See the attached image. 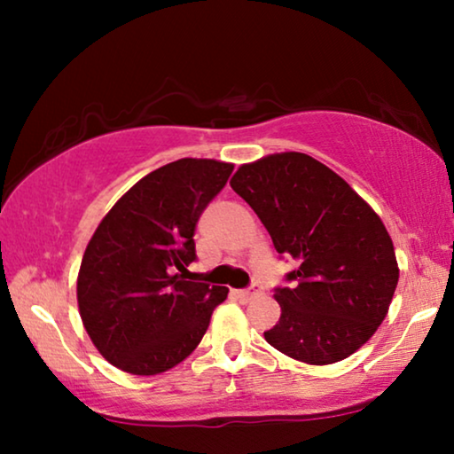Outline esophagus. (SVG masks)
I'll return each mask as SVG.
<instances>
[{
  "label": "esophagus",
  "mask_w": 454,
  "mask_h": 454,
  "mask_svg": "<svg viewBox=\"0 0 454 454\" xmlns=\"http://www.w3.org/2000/svg\"><path fill=\"white\" fill-rule=\"evenodd\" d=\"M262 291H260V287H252V289H241V291H235V297L241 301H250L254 300V297H258Z\"/></svg>",
  "instance_id": "34e87169"
}]
</instances>
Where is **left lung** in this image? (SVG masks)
<instances>
[{
  "label": "left lung",
  "mask_w": 454,
  "mask_h": 454,
  "mask_svg": "<svg viewBox=\"0 0 454 454\" xmlns=\"http://www.w3.org/2000/svg\"><path fill=\"white\" fill-rule=\"evenodd\" d=\"M231 188L254 208L278 254L295 260L278 287L281 318L266 343L309 365L349 357L387 318L399 283L393 239L376 210L320 160L275 153L241 165Z\"/></svg>",
  "instance_id": "left-lung-1"
}]
</instances>
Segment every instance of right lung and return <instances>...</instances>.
<instances>
[{
    "label": "right lung",
    "mask_w": 454,
    "mask_h": 454,
    "mask_svg": "<svg viewBox=\"0 0 454 454\" xmlns=\"http://www.w3.org/2000/svg\"><path fill=\"white\" fill-rule=\"evenodd\" d=\"M233 165L179 159L136 182L86 246L76 295L92 345L136 376L176 368L200 343L229 289L188 281L194 229Z\"/></svg>",
    "instance_id": "add662e5"
}]
</instances>
